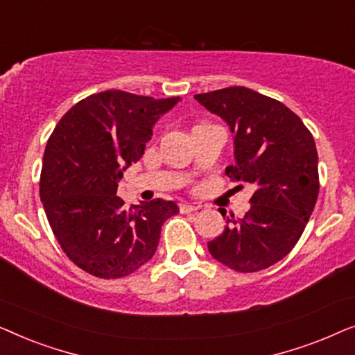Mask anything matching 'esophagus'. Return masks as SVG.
Returning <instances> with one entry per match:
<instances>
[{"label":"esophagus","instance_id":"34e87169","mask_svg":"<svg viewBox=\"0 0 355 355\" xmlns=\"http://www.w3.org/2000/svg\"><path fill=\"white\" fill-rule=\"evenodd\" d=\"M198 208H200V205H191V203H181V205H179L181 213H192V211H197Z\"/></svg>","mask_w":355,"mask_h":355}]
</instances>
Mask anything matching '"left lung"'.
<instances>
[{
    "instance_id": "left-lung-1",
    "label": "left lung",
    "mask_w": 355,
    "mask_h": 355,
    "mask_svg": "<svg viewBox=\"0 0 355 355\" xmlns=\"http://www.w3.org/2000/svg\"><path fill=\"white\" fill-rule=\"evenodd\" d=\"M196 100L234 134L236 164L226 168L227 176L255 186L249 211L227 218L208 250L241 273L268 268L294 249L317 203L313 135L288 106L245 87L198 94Z\"/></svg>"
}]
</instances>
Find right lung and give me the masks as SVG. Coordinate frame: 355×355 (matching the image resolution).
<instances>
[{"label":"right lung","mask_w":355,"mask_h":355,"mask_svg":"<svg viewBox=\"0 0 355 355\" xmlns=\"http://www.w3.org/2000/svg\"><path fill=\"white\" fill-rule=\"evenodd\" d=\"M106 90L76 103L48 139L40 198L69 260L103 279L123 278L157 250L163 223L179 213L155 198L128 208L116 196L130 164L142 158L153 125L178 101Z\"/></svg>","instance_id":"1"}]
</instances>
